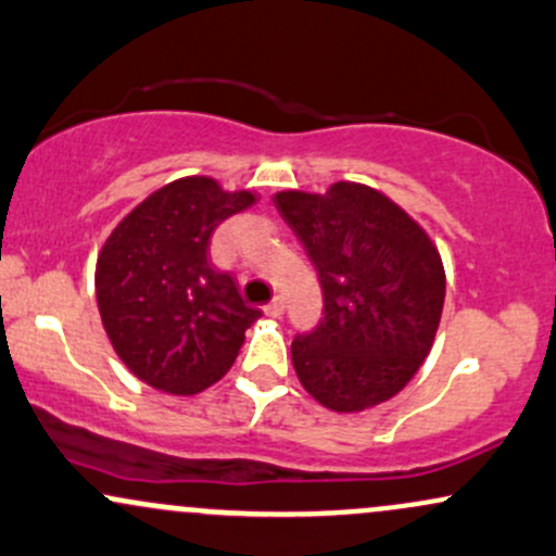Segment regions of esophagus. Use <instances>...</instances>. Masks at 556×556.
Listing matches in <instances>:
<instances>
[{"label": "esophagus", "instance_id": "obj_1", "mask_svg": "<svg viewBox=\"0 0 556 556\" xmlns=\"http://www.w3.org/2000/svg\"><path fill=\"white\" fill-rule=\"evenodd\" d=\"M266 316H271V318H279L285 314V300L282 298H274L269 305H266Z\"/></svg>", "mask_w": 556, "mask_h": 556}]
</instances>
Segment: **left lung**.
Wrapping results in <instances>:
<instances>
[{
  "label": "left lung",
  "instance_id": "left-lung-1",
  "mask_svg": "<svg viewBox=\"0 0 556 556\" xmlns=\"http://www.w3.org/2000/svg\"><path fill=\"white\" fill-rule=\"evenodd\" d=\"M314 261L324 311L292 340L300 384L337 413L400 392L429 355L444 305V269L429 235L397 203L358 182L327 195L274 198Z\"/></svg>",
  "mask_w": 556,
  "mask_h": 556
}]
</instances>
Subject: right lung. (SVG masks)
Masks as SVG:
<instances>
[{
  "label": "right lung",
  "mask_w": 556,
  "mask_h": 556,
  "mask_svg": "<svg viewBox=\"0 0 556 556\" xmlns=\"http://www.w3.org/2000/svg\"><path fill=\"white\" fill-rule=\"evenodd\" d=\"M256 195L182 177L119 222L96 261V300L117 355L146 384L172 394L212 387L261 316L208 256L214 229Z\"/></svg>",
  "instance_id": "right-lung-1"
}]
</instances>
